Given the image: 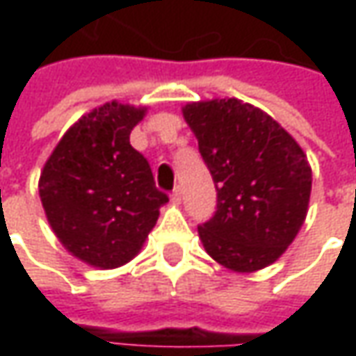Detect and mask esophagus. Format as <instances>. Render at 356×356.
Segmentation results:
<instances>
[{
	"label": "esophagus",
	"mask_w": 356,
	"mask_h": 356,
	"mask_svg": "<svg viewBox=\"0 0 356 356\" xmlns=\"http://www.w3.org/2000/svg\"><path fill=\"white\" fill-rule=\"evenodd\" d=\"M170 200L174 204H180V202H182V188H180V186H176V188L172 190Z\"/></svg>",
	"instance_id": "obj_1"
}]
</instances>
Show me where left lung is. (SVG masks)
Here are the masks:
<instances>
[{
    "label": "left lung",
    "instance_id": "1",
    "mask_svg": "<svg viewBox=\"0 0 356 356\" xmlns=\"http://www.w3.org/2000/svg\"><path fill=\"white\" fill-rule=\"evenodd\" d=\"M218 190L213 216L200 224L206 252L238 273L277 261L307 216V154L280 122L238 99L182 108Z\"/></svg>",
    "mask_w": 356,
    "mask_h": 356
}]
</instances>
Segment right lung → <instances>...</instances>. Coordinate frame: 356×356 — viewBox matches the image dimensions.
<instances>
[{"label": "right lung", "mask_w": 356, "mask_h": 356, "mask_svg": "<svg viewBox=\"0 0 356 356\" xmlns=\"http://www.w3.org/2000/svg\"><path fill=\"white\" fill-rule=\"evenodd\" d=\"M146 108L117 101L79 118L39 178V196L55 236L81 261L124 266L140 252L168 196L148 160L130 146Z\"/></svg>", "instance_id": "add662e5"}]
</instances>
